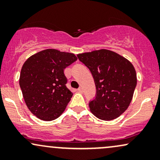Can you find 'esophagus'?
<instances>
[{"instance_id": "esophagus-1", "label": "esophagus", "mask_w": 160, "mask_h": 160, "mask_svg": "<svg viewBox=\"0 0 160 160\" xmlns=\"http://www.w3.org/2000/svg\"><path fill=\"white\" fill-rule=\"evenodd\" d=\"M78 90L79 92H80V93H82V92H83V89H82V87L78 88Z\"/></svg>"}]
</instances>
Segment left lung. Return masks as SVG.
<instances>
[{"instance_id": "obj_1", "label": "left lung", "mask_w": 160, "mask_h": 160, "mask_svg": "<svg viewBox=\"0 0 160 160\" xmlns=\"http://www.w3.org/2000/svg\"><path fill=\"white\" fill-rule=\"evenodd\" d=\"M78 57L90 70L95 80L96 97L89 104L90 111L102 120L120 117L131 103L137 84L132 64L105 49L80 53Z\"/></svg>"}]
</instances>
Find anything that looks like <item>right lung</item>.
I'll list each match as a JSON object with an SVG mask.
<instances>
[{
	"instance_id": "right-lung-1",
	"label": "right lung",
	"mask_w": 160,
	"mask_h": 160,
	"mask_svg": "<svg viewBox=\"0 0 160 160\" xmlns=\"http://www.w3.org/2000/svg\"><path fill=\"white\" fill-rule=\"evenodd\" d=\"M77 59L74 53L47 49L23 64L20 88L28 108L40 120H56L65 111L73 93L65 86L64 70Z\"/></svg>"
}]
</instances>
